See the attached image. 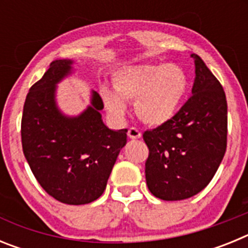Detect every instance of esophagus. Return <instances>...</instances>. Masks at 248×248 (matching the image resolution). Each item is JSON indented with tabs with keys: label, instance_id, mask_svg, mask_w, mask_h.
<instances>
[{
	"label": "esophagus",
	"instance_id": "34e87169",
	"mask_svg": "<svg viewBox=\"0 0 248 248\" xmlns=\"http://www.w3.org/2000/svg\"><path fill=\"white\" fill-rule=\"evenodd\" d=\"M128 137L130 138V139H139V138H141V131H140L138 128L131 126V128L128 130Z\"/></svg>",
	"mask_w": 248,
	"mask_h": 248
}]
</instances>
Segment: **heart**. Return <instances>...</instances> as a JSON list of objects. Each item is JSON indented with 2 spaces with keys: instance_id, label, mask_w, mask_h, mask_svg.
Here are the masks:
<instances>
[{
  "instance_id": "1",
  "label": "heart",
  "mask_w": 248,
  "mask_h": 248,
  "mask_svg": "<svg viewBox=\"0 0 248 248\" xmlns=\"http://www.w3.org/2000/svg\"><path fill=\"white\" fill-rule=\"evenodd\" d=\"M114 92L100 89L105 108L122 118L125 102H135V113L149 125H161L174 117L187 87L184 71L174 64L133 65L120 68L113 77Z\"/></svg>"
}]
</instances>
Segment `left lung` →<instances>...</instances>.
<instances>
[{"label": "left lung", "instance_id": "1", "mask_svg": "<svg viewBox=\"0 0 248 248\" xmlns=\"http://www.w3.org/2000/svg\"><path fill=\"white\" fill-rule=\"evenodd\" d=\"M191 57L192 95L171 119L143 134L149 148L146 185L165 201L185 200L205 189L226 151V95L202 59Z\"/></svg>", "mask_w": 248, "mask_h": 248}]
</instances>
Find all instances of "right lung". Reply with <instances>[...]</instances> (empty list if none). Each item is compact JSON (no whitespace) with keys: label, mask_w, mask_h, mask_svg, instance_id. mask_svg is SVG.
Returning <instances> with one entry per match:
<instances>
[{"label":"right lung","mask_w":248,"mask_h":248,"mask_svg":"<svg viewBox=\"0 0 248 248\" xmlns=\"http://www.w3.org/2000/svg\"><path fill=\"white\" fill-rule=\"evenodd\" d=\"M72 59H57L31 87L21 123L23 154L43 190L68 205H84L104 192L123 146L126 129L111 130L103 123L104 108L97 92L91 105L67 117L56 102L57 84L73 72Z\"/></svg>","instance_id":"add662e5"}]
</instances>
